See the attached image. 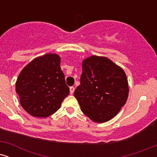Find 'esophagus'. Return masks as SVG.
Listing matches in <instances>:
<instances>
[{"label":"esophagus","mask_w":157,"mask_h":157,"mask_svg":"<svg viewBox=\"0 0 157 157\" xmlns=\"http://www.w3.org/2000/svg\"><path fill=\"white\" fill-rule=\"evenodd\" d=\"M74 92H75V87L71 86V87H70V94H73Z\"/></svg>","instance_id":"esophagus-1"}]
</instances>
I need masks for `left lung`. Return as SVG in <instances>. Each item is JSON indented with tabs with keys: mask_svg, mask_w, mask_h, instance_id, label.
I'll use <instances>...</instances> for the list:
<instances>
[{
	"mask_svg": "<svg viewBox=\"0 0 157 157\" xmlns=\"http://www.w3.org/2000/svg\"><path fill=\"white\" fill-rule=\"evenodd\" d=\"M80 85L75 98L85 115L94 122L114 117L125 104L128 84L121 68L105 57L91 56L82 61Z\"/></svg>",
	"mask_w": 157,
	"mask_h": 157,
	"instance_id": "obj_1",
	"label": "left lung"
}]
</instances>
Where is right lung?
Here are the masks:
<instances>
[{"label": "right lung", "instance_id": "add662e5", "mask_svg": "<svg viewBox=\"0 0 157 157\" xmlns=\"http://www.w3.org/2000/svg\"><path fill=\"white\" fill-rule=\"evenodd\" d=\"M60 57L47 54L30 62L20 73L16 92L23 109L36 117H47L60 109L69 94Z\"/></svg>", "mask_w": 157, "mask_h": 157}]
</instances>
